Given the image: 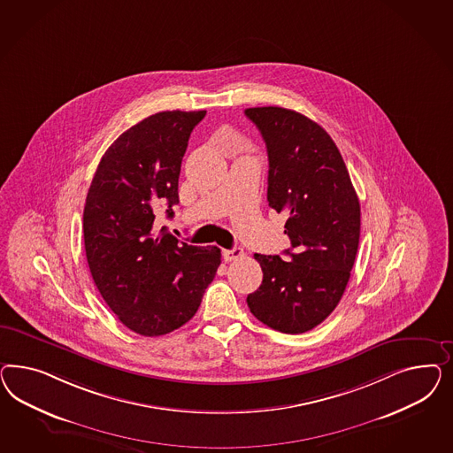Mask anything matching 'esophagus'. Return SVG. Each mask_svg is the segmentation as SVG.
Wrapping results in <instances>:
<instances>
[{
    "instance_id": "1",
    "label": "esophagus",
    "mask_w": 453,
    "mask_h": 453,
    "mask_svg": "<svg viewBox=\"0 0 453 453\" xmlns=\"http://www.w3.org/2000/svg\"><path fill=\"white\" fill-rule=\"evenodd\" d=\"M222 257L226 262L237 261V259L244 257V250H242V247L237 246L233 247V249H224Z\"/></svg>"
}]
</instances>
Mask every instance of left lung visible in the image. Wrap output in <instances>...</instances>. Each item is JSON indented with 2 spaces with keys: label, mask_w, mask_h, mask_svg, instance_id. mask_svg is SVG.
Returning a JSON list of instances; mask_svg holds the SVG:
<instances>
[{
  "label": "left lung",
  "mask_w": 453,
  "mask_h": 453,
  "mask_svg": "<svg viewBox=\"0 0 453 453\" xmlns=\"http://www.w3.org/2000/svg\"><path fill=\"white\" fill-rule=\"evenodd\" d=\"M267 146V203L286 212L291 262L256 254L262 284L247 296L250 312L271 329L302 334L324 322L342 299L356 262L360 204L335 142L301 112L249 108Z\"/></svg>",
  "instance_id": "left-lung-1"
}]
</instances>
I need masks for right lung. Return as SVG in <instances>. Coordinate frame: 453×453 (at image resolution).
<instances>
[{
	"label": "right lung",
	"mask_w": 453,
	"mask_h": 453,
	"mask_svg": "<svg viewBox=\"0 0 453 453\" xmlns=\"http://www.w3.org/2000/svg\"><path fill=\"white\" fill-rule=\"evenodd\" d=\"M204 116L163 111L124 131L101 157L86 196L82 231L93 280L139 335H165L191 320L219 267L220 249L179 242L154 222L161 206L174 216L180 163Z\"/></svg>",
	"instance_id": "right-lung-1"
}]
</instances>
